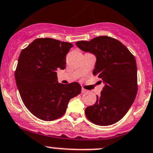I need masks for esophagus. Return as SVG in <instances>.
Returning <instances> with one entry per match:
<instances>
[{"instance_id":"esophagus-1","label":"esophagus","mask_w":153,"mask_h":153,"mask_svg":"<svg viewBox=\"0 0 153 153\" xmlns=\"http://www.w3.org/2000/svg\"><path fill=\"white\" fill-rule=\"evenodd\" d=\"M88 93L87 90L84 89V88H82V93Z\"/></svg>"}]
</instances>
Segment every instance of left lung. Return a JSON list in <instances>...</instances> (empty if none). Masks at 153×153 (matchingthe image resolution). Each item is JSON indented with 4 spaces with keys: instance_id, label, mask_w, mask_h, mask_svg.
Wrapping results in <instances>:
<instances>
[{
    "instance_id": "1",
    "label": "left lung",
    "mask_w": 153,
    "mask_h": 153,
    "mask_svg": "<svg viewBox=\"0 0 153 153\" xmlns=\"http://www.w3.org/2000/svg\"><path fill=\"white\" fill-rule=\"evenodd\" d=\"M76 45L95 55L97 61L93 74L105 83L96 102L86 108V117L97 126L113 125L125 116L137 95L135 56L121 42L106 36L78 41Z\"/></svg>"
}]
</instances>
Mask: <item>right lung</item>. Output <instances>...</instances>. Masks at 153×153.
Returning a JSON list of instances; mask_svg holds the SVG:
<instances>
[{"mask_svg": "<svg viewBox=\"0 0 153 153\" xmlns=\"http://www.w3.org/2000/svg\"><path fill=\"white\" fill-rule=\"evenodd\" d=\"M71 43L50 38H38L21 51L15 78L24 105L40 120L62 117L70 100L81 93L77 82L58 83L56 71L64 70Z\"/></svg>", "mask_w": 153, "mask_h": 153, "instance_id": "right-lung-1", "label": "right lung"}]
</instances>
